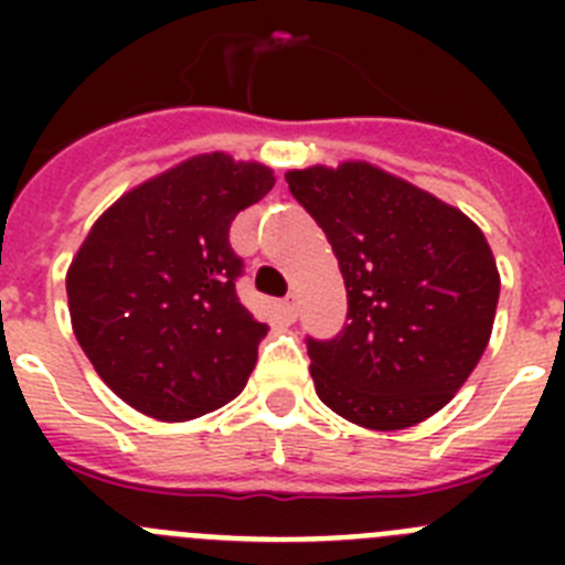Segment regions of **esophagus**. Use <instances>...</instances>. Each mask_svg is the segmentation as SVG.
Masks as SVG:
<instances>
[{"mask_svg": "<svg viewBox=\"0 0 565 565\" xmlns=\"http://www.w3.org/2000/svg\"><path fill=\"white\" fill-rule=\"evenodd\" d=\"M279 311H282V319H286V322H294V319H297V302H294V299H282V302H279Z\"/></svg>", "mask_w": 565, "mask_h": 565, "instance_id": "1", "label": "esophagus"}]
</instances>
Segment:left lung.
Returning <instances> with one entry per match:
<instances>
[{"label": "left lung", "instance_id": "8db88e82", "mask_svg": "<svg viewBox=\"0 0 565 565\" xmlns=\"http://www.w3.org/2000/svg\"><path fill=\"white\" fill-rule=\"evenodd\" d=\"M328 234L348 288V326L308 339L317 396L364 430H404L461 391L495 326L501 274L481 228L367 161L286 172Z\"/></svg>", "mask_w": 565, "mask_h": 565}]
</instances>
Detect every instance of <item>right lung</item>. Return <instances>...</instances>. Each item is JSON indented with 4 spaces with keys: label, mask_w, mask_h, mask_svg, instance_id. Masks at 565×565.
Returning <instances> with one entry per match:
<instances>
[{
    "label": "right lung",
    "mask_w": 565,
    "mask_h": 565,
    "mask_svg": "<svg viewBox=\"0 0 565 565\" xmlns=\"http://www.w3.org/2000/svg\"><path fill=\"white\" fill-rule=\"evenodd\" d=\"M271 167L192 154L124 192L67 268L73 333L115 396L158 422L232 402L266 322L237 299L228 226L274 186Z\"/></svg>",
    "instance_id": "add662e5"
}]
</instances>
